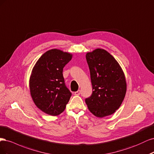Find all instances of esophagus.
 Wrapping results in <instances>:
<instances>
[{
  "instance_id": "obj_1",
  "label": "esophagus",
  "mask_w": 154,
  "mask_h": 154,
  "mask_svg": "<svg viewBox=\"0 0 154 154\" xmlns=\"http://www.w3.org/2000/svg\"><path fill=\"white\" fill-rule=\"evenodd\" d=\"M80 94H81V91L80 90H78V91H77L74 93V95H79Z\"/></svg>"
}]
</instances>
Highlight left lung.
<instances>
[{"label": "left lung", "instance_id": "1", "mask_svg": "<svg viewBox=\"0 0 154 154\" xmlns=\"http://www.w3.org/2000/svg\"><path fill=\"white\" fill-rule=\"evenodd\" d=\"M93 93L85 100L94 116L103 118L115 113L120 107L127 91V82L120 64L102 48L86 53Z\"/></svg>", "mask_w": 154, "mask_h": 154}]
</instances>
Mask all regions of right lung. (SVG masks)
I'll use <instances>...</instances> for the list:
<instances>
[{"mask_svg":"<svg viewBox=\"0 0 154 154\" xmlns=\"http://www.w3.org/2000/svg\"><path fill=\"white\" fill-rule=\"evenodd\" d=\"M72 56L59 49H51L39 58L32 68L29 79L32 99L38 109L48 115H60L71 97L64 84L63 70Z\"/></svg>","mask_w":154,"mask_h":154,"instance_id":"1","label":"right lung"}]
</instances>
